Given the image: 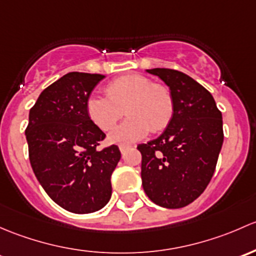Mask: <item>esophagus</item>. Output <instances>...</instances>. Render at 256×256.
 <instances>
[{
    "instance_id": "esophagus-1",
    "label": "esophagus",
    "mask_w": 256,
    "mask_h": 256,
    "mask_svg": "<svg viewBox=\"0 0 256 256\" xmlns=\"http://www.w3.org/2000/svg\"><path fill=\"white\" fill-rule=\"evenodd\" d=\"M128 149H130V146H126V144H120V152H122V154H124V152H127Z\"/></svg>"
}]
</instances>
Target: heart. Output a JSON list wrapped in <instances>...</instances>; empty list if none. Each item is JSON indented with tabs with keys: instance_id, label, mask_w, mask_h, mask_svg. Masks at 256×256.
Listing matches in <instances>:
<instances>
[{
	"instance_id": "1",
	"label": "heart",
	"mask_w": 256,
	"mask_h": 256,
	"mask_svg": "<svg viewBox=\"0 0 256 256\" xmlns=\"http://www.w3.org/2000/svg\"><path fill=\"white\" fill-rule=\"evenodd\" d=\"M106 96L91 94L86 101L90 120L102 130H110L123 116L128 118L110 133L112 143H133L146 138L150 130L168 127L174 114V98L170 90L154 84L146 76L132 74L110 81L104 88Z\"/></svg>"
}]
</instances>
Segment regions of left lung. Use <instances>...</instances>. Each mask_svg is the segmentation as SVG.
<instances>
[{
    "label": "left lung",
    "instance_id": "left-lung-1",
    "mask_svg": "<svg viewBox=\"0 0 256 256\" xmlns=\"http://www.w3.org/2000/svg\"><path fill=\"white\" fill-rule=\"evenodd\" d=\"M170 88L174 114L156 139L139 144L146 196L165 208H182L206 190L223 144L222 113L214 98L186 74L150 69Z\"/></svg>",
    "mask_w": 256,
    "mask_h": 256
}]
</instances>
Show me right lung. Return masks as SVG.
<instances>
[{
	"label": "right lung",
	"mask_w": 256,
	"mask_h": 256,
	"mask_svg": "<svg viewBox=\"0 0 256 256\" xmlns=\"http://www.w3.org/2000/svg\"><path fill=\"white\" fill-rule=\"evenodd\" d=\"M100 74L69 72L48 86L30 110L26 129L32 168L55 204L92 213L108 204L117 146L97 150L106 134L88 116L86 101L104 80Z\"/></svg>",
	"instance_id": "obj_1"
}]
</instances>
